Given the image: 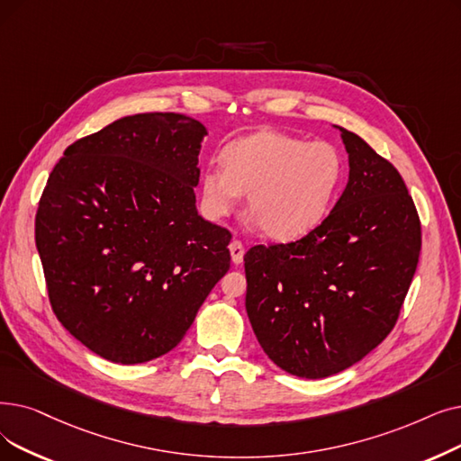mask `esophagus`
Returning <instances> with one entry per match:
<instances>
[{"instance_id":"esophagus-1","label":"esophagus","mask_w":461,"mask_h":461,"mask_svg":"<svg viewBox=\"0 0 461 461\" xmlns=\"http://www.w3.org/2000/svg\"><path fill=\"white\" fill-rule=\"evenodd\" d=\"M230 254H231V262L233 264H241L243 262V254H245L243 243L237 241V239H233V241L230 243Z\"/></svg>"}]
</instances>
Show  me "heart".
I'll return each instance as SVG.
<instances>
[{
	"instance_id": "obj_1",
	"label": "heart",
	"mask_w": 461,
	"mask_h": 461,
	"mask_svg": "<svg viewBox=\"0 0 461 461\" xmlns=\"http://www.w3.org/2000/svg\"><path fill=\"white\" fill-rule=\"evenodd\" d=\"M224 167L202 175L203 209L230 214L249 194V212L266 235L288 241L322 222L343 176L339 150L278 131L237 139L222 154Z\"/></svg>"
}]
</instances>
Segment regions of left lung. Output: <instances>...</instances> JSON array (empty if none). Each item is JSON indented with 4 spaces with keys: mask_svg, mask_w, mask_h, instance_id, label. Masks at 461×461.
Returning a JSON list of instances; mask_svg holds the SVG:
<instances>
[{
    "mask_svg": "<svg viewBox=\"0 0 461 461\" xmlns=\"http://www.w3.org/2000/svg\"><path fill=\"white\" fill-rule=\"evenodd\" d=\"M339 131L350 171L331 212L297 241L245 254V305L258 343L302 378L343 371L384 341L422 249L402 175L362 137Z\"/></svg>",
    "mask_w": 461,
    "mask_h": 461,
    "instance_id": "1",
    "label": "left lung"
}]
</instances>
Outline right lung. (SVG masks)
I'll return each mask as SVG.
<instances>
[{
  "label": "right lung",
  "instance_id": "obj_1",
  "mask_svg": "<svg viewBox=\"0 0 461 461\" xmlns=\"http://www.w3.org/2000/svg\"><path fill=\"white\" fill-rule=\"evenodd\" d=\"M203 135L186 114L124 116L69 145L49 175L35 245L50 305L109 362L175 348L230 269L231 233L195 209Z\"/></svg>",
  "mask_w": 461,
  "mask_h": 461
}]
</instances>
